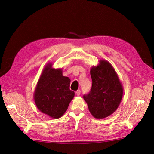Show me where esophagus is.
<instances>
[{
  "instance_id": "34e87169",
  "label": "esophagus",
  "mask_w": 154,
  "mask_h": 154,
  "mask_svg": "<svg viewBox=\"0 0 154 154\" xmlns=\"http://www.w3.org/2000/svg\"><path fill=\"white\" fill-rule=\"evenodd\" d=\"M76 94H77V96H80V94H81V91H80V90H77V91H76Z\"/></svg>"
}]
</instances>
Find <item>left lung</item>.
<instances>
[{"instance_id":"8db88e82","label":"left lung","mask_w":154,"mask_h":154,"mask_svg":"<svg viewBox=\"0 0 154 154\" xmlns=\"http://www.w3.org/2000/svg\"><path fill=\"white\" fill-rule=\"evenodd\" d=\"M92 85L90 92L84 96L91 115L103 119L115 112L122 101L123 88L115 69L105 60L91 67Z\"/></svg>"}]
</instances>
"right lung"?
<instances>
[{
	"label": "right lung",
	"instance_id": "1",
	"mask_svg": "<svg viewBox=\"0 0 154 154\" xmlns=\"http://www.w3.org/2000/svg\"><path fill=\"white\" fill-rule=\"evenodd\" d=\"M52 65L50 62L45 65L33 97L40 111L57 119L67 110L75 93L69 88L70 79L63 76L62 69H53Z\"/></svg>",
	"mask_w": 154,
	"mask_h": 154
}]
</instances>
